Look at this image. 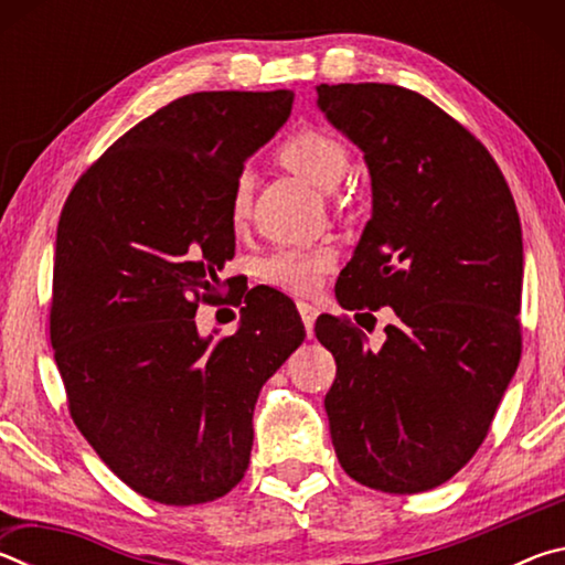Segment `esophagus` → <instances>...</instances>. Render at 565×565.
Here are the masks:
<instances>
[{"label": "esophagus", "mask_w": 565, "mask_h": 565, "mask_svg": "<svg viewBox=\"0 0 565 565\" xmlns=\"http://www.w3.org/2000/svg\"><path fill=\"white\" fill-rule=\"evenodd\" d=\"M296 309H299V313H301V321H303V327H306V333H313V323H317V317H319V309L313 303H309V301H299L296 303Z\"/></svg>", "instance_id": "1"}]
</instances>
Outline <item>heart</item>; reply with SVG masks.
Returning a JSON list of instances; mask_svg holds the SVG:
<instances>
[{
  "label": "heart",
  "mask_w": 565,
  "mask_h": 565,
  "mask_svg": "<svg viewBox=\"0 0 565 565\" xmlns=\"http://www.w3.org/2000/svg\"><path fill=\"white\" fill-rule=\"evenodd\" d=\"M279 161L296 177L321 191H333L349 171V149L339 137L323 129H303L291 134L279 147ZM254 177L238 174L232 191V218L244 224L252 212ZM337 264V252L329 244L279 248L262 262V276L269 284L291 294H311Z\"/></svg>",
  "instance_id": "b5f03b06"
}]
</instances>
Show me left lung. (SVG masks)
I'll list each match as a JSON object with an SVG mask.
<instances>
[{"label":"left lung","instance_id":"left-lung-1","mask_svg":"<svg viewBox=\"0 0 565 565\" xmlns=\"http://www.w3.org/2000/svg\"><path fill=\"white\" fill-rule=\"evenodd\" d=\"M317 94L363 151L374 196L337 299L396 313L381 349L349 319L317 321L337 359L331 441L353 481L420 493L471 461L519 369V212L489 149L434 102L374 82Z\"/></svg>","mask_w":565,"mask_h":565}]
</instances>
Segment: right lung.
<instances>
[{"label": "right lung", "instance_id": "right-lung-1", "mask_svg": "<svg viewBox=\"0 0 565 565\" xmlns=\"http://www.w3.org/2000/svg\"><path fill=\"white\" fill-rule=\"evenodd\" d=\"M291 104L289 89L174 99L114 141L62 209L50 337L70 414L157 503H206L242 481L259 391L306 337L279 291H254L232 337H199L194 321L234 256L244 161Z\"/></svg>", "mask_w": 565, "mask_h": 565}]
</instances>
